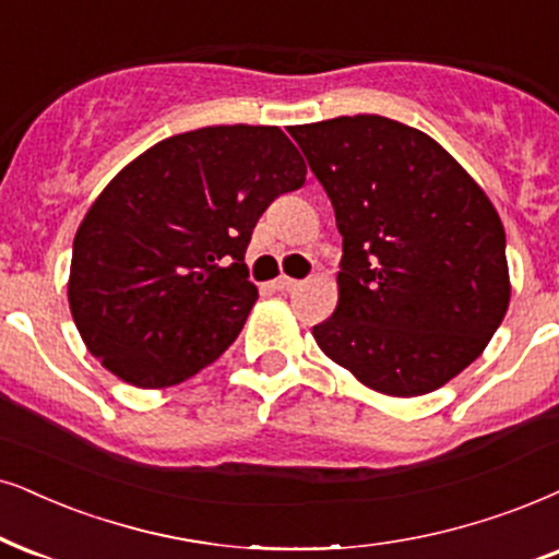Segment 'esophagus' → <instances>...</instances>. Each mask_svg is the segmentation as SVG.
Returning <instances> with one entry per match:
<instances>
[{
    "label": "esophagus",
    "instance_id": "34e87169",
    "mask_svg": "<svg viewBox=\"0 0 559 559\" xmlns=\"http://www.w3.org/2000/svg\"><path fill=\"white\" fill-rule=\"evenodd\" d=\"M273 286L278 288V292H296V288L301 286V281H296V278H288V275H278V278L273 281Z\"/></svg>",
    "mask_w": 559,
    "mask_h": 559
}]
</instances>
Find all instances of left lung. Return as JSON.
<instances>
[{
    "instance_id": "obj_1",
    "label": "left lung",
    "mask_w": 559,
    "mask_h": 559,
    "mask_svg": "<svg viewBox=\"0 0 559 559\" xmlns=\"http://www.w3.org/2000/svg\"><path fill=\"white\" fill-rule=\"evenodd\" d=\"M343 237L337 307L314 324L361 384L418 397L475 361L511 301L496 206L438 141L384 116L288 129Z\"/></svg>"
}]
</instances>
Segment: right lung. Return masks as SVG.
I'll return each instance as SVG.
<instances>
[{
    "label": "right lung",
    "mask_w": 559,
    "mask_h": 559,
    "mask_svg": "<svg viewBox=\"0 0 559 559\" xmlns=\"http://www.w3.org/2000/svg\"><path fill=\"white\" fill-rule=\"evenodd\" d=\"M304 175L278 126H206L129 162L74 237L69 309L92 356L141 390L214 364L258 299L252 229Z\"/></svg>",
    "instance_id": "add662e5"
}]
</instances>
